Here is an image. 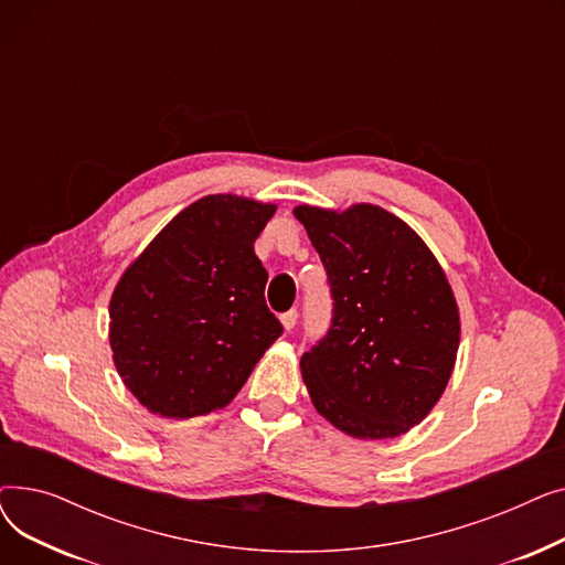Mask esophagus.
Segmentation results:
<instances>
[{
	"instance_id": "esophagus-1",
	"label": "esophagus",
	"mask_w": 565,
	"mask_h": 565,
	"mask_svg": "<svg viewBox=\"0 0 565 565\" xmlns=\"http://www.w3.org/2000/svg\"><path fill=\"white\" fill-rule=\"evenodd\" d=\"M281 324H284L286 332H290L295 324H298V309H290V311L281 313Z\"/></svg>"
}]
</instances>
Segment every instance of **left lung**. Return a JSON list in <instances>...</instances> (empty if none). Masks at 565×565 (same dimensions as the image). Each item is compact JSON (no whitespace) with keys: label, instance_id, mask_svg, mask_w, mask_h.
Here are the masks:
<instances>
[{"label":"left lung","instance_id":"1","mask_svg":"<svg viewBox=\"0 0 565 565\" xmlns=\"http://www.w3.org/2000/svg\"><path fill=\"white\" fill-rule=\"evenodd\" d=\"M332 295L330 330L302 354L316 409L360 439L417 426L451 377L460 316L426 243L380 205H298Z\"/></svg>","mask_w":565,"mask_h":565}]
</instances>
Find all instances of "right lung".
Listing matches in <instances>:
<instances>
[{"label": "right lung", "instance_id": "add662e5", "mask_svg": "<svg viewBox=\"0 0 565 565\" xmlns=\"http://www.w3.org/2000/svg\"><path fill=\"white\" fill-rule=\"evenodd\" d=\"M275 205L211 194L178 213L124 273L109 302L118 375L156 414L190 419L243 390L284 332L265 305L254 243Z\"/></svg>", "mask_w": 565, "mask_h": 565}]
</instances>
